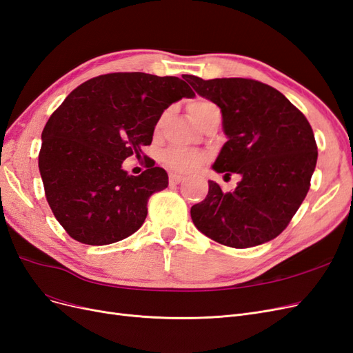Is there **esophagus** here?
<instances>
[{
    "instance_id": "1",
    "label": "esophagus",
    "mask_w": 353,
    "mask_h": 353,
    "mask_svg": "<svg viewBox=\"0 0 353 353\" xmlns=\"http://www.w3.org/2000/svg\"><path fill=\"white\" fill-rule=\"evenodd\" d=\"M183 179H184L183 175H179V174H170V175H169V184H172V185L179 184Z\"/></svg>"
}]
</instances>
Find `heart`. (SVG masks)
<instances>
[{
	"mask_svg": "<svg viewBox=\"0 0 353 353\" xmlns=\"http://www.w3.org/2000/svg\"><path fill=\"white\" fill-rule=\"evenodd\" d=\"M213 108H216V105L208 100H196L188 105V112H190V116L199 123L203 119V116ZM166 113L160 116V119L157 121V125H156V131L159 130L160 125H162ZM162 162L165 163L166 168L176 170V172H190V170H194L206 162V154L197 150H191V148L170 147L163 153Z\"/></svg>",
	"mask_w": 353,
	"mask_h": 353,
	"instance_id": "b5f03b06",
	"label": "heart"
}]
</instances>
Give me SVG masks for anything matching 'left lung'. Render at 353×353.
<instances>
[{
	"mask_svg": "<svg viewBox=\"0 0 353 353\" xmlns=\"http://www.w3.org/2000/svg\"><path fill=\"white\" fill-rule=\"evenodd\" d=\"M183 78L222 112L228 141L213 169L241 176L227 193L209 181L206 199L191 208L194 225L234 249L280 236L305 200L316 165L315 137L305 114L259 81Z\"/></svg>",
	"mask_w": 353,
	"mask_h": 353,
	"instance_id": "1",
	"label": "left lung"
}]
</instances>
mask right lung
Listing matches in <instances>:
<instances>
[{"instance_id": "right-lung-1", "label": "right lung", "mask_w": 353, "mask_h": 353, "mask_svg": "<svg viewBox=\"0 0 353 353\" xmlns=\"http://www.w3.org/2000/svg\"><path fill=\"white\" fill-rule=\"evenodd\" d=\"M193 95L175 77L116 72L81 83L50 116L38 166L48 205L73 240L112 244L143 225L148 199L168 187V174L147 156L138 177L121 163L152 144L165 109Z\"/></svg>"}]
</instances>
